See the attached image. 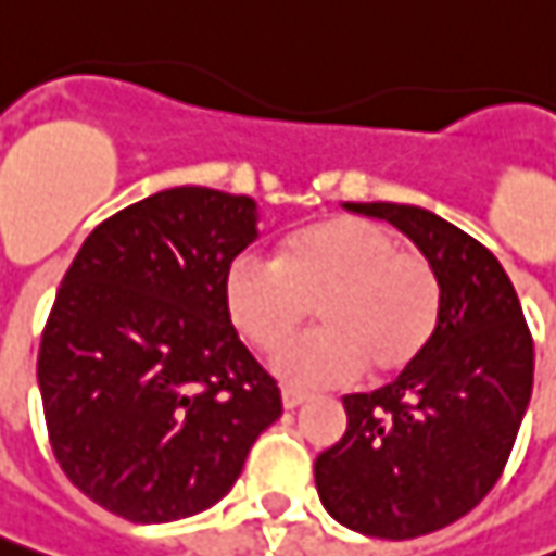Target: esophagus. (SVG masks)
Returning <instances> with one entry per match:
<instances>
[{
  "label": "esophagus",
  "mask_w": 556,
  "mask_h": 556,
  "mask_svg": "<svg viewBox=\"0 0 556 556\" xmlns=\"http://www.w3.org/2000/svg\"><path fill=\"white\" fill-rule=\"evenodd\" d=\"M301 403H307V393L295 391V388H282V406L286 409H298Z\"/></svg>",
  "instance_id": "esophagus-1"
}]
</instances>
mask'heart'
Here are the masks:
<instances>
[{
    "instance_id": "1",
    "label": "heart",
    "mask_w": 556,
    "mask_h": 556,
    "mask_svg": "<svg viewBox=\"0 0 556 556\" xmlns=\"http://www.w3.org/2000/svg\"><path fill=\"white\" fill-rule=\"evenodd\" d=\"M220 301L227 319L255 351H277L307 319L319 326L274 359L292 388L348 384L369 366L396 375L428 348L440 316V279L391 230L363 218H332L279 245L277 264L255 255L230 261Z\"/></svg>"
}]
</instances>
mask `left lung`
<instances>
[{
  "instance_id": "1",
  "label": "left lung",
  "mask_w": 556,
  "mask_h": 556,
  "mask_svg": "<svg viewBox=\"0 0 556 556\" xmlns=\"http://www.w3.org/2000/svg\"><path fill=\"white\" fill-rule=\"evenodd\" d=\"M391 220L440 279L428 348L396 381L344 396L348 431L314 465L323 507L375 539H415L465 517L507 465L532 396V336L498 258L418 205L344 202Z\"/></svg>"
}]
</instances>
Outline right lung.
<instances>
[{
	"label": "right lung",
	"mask_w": 556,
	"mask_h": 556,
	"mask_svg": "<svg viewBox=\"0 0 556 556\" xmlns=\"http://www.w3.org/2000/svg\"><path fill=\"white\" fill-rule=\"evenodd\" d=\"M258 202L172 187L98 224L54 298L39 393L54 458L91 502L172 523L220 502L279 415L220 301Z\"/></svg>",
	"instance_id": "add662e5"
}]
</instances>
